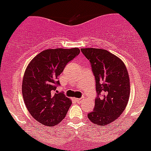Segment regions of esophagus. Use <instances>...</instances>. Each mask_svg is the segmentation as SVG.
Wrapping results in <instances>:
<instances>
[{
	"label": "esophagus",
	"mask_w": 151,
	"mask_h": 151,
	"mask_svg": "<svg viewBox=\"0 0 151 151\" xmlns=\"http://www.w3.org/2000/svg\"><path fill=\"white\" fill-rule=\"evenodd\" d=\"M82 100H83L82 99H75V101H77V102H81Z\"/></svg>",
	"instance_id": "esophagus-1"
}]
</instances>
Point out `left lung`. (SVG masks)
<instances>
[{"mask_svg":"<svg viewBox=\"0 0 151 151\" xmlns=\"http://www.w3.org/2000/svg\"><path fill=\"white\" fill-rule=\"evenodd\" d=\"M81 50L90 62L95 78L97 96L88 119L99 127L111 123L119 117L128 103L130 88L127 67L107 50L95 48Z\"/></svg>","mask_w":151,"mask_h":151,"instance_id":"1","label":"left lung"}]
</instances>
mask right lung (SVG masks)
Instances as JSON below:
<instances>
[{"label":"right lung","instance_id":"obj_1","mask_svg":"<svg viewBox=\"0 0 151 151\" xmlns=\"http://www.w3.org/2000/svg\"><path fill=\"white\" fill-rule=\"evenodd\" d=\"M79 53L78 48L46 50L27 67L22 82L24 104L33 118L44 126L58 124L71 105V101L56 88L60 86L59 75Z\"/></svg>","mask_w":151,"mask_h":151}]
</instances>
